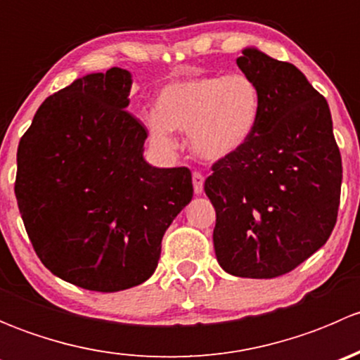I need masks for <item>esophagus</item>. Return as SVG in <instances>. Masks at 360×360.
Segmentation results:
<instances>
[{
	"mask_svg": "<svg viewBox=\"0 0 360 360\" xmlns=\"http://www.w3.org/2000/svg\"><path fill=\"white\" fill-rule=\"evenodd\" d=\"M193 190H195V193L197 195H200L202 191H203V179H205V177H203V174L202 172H198V170H193Z\"/></svg>",
	"mask_w": 360,
	"mask_h": 360,
	"instance_id": "obj_1",
	"label": "esophagus"
}]
</instances>
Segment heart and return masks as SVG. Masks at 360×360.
Wrapping results in <instances>:
<instances>
[{
    "label": "heart",
    "instance_id": "1",
    "mask_svg": "<svg viewBox=\"0 0 360 360\" xmlns=\"http://www.w3.org/2000/svg\"><path fill=\"white\" fill-rule=\"evenodd\" d=\"M261 111V92L245 72L197 75L160 90L157 112L146 127L153 143L172 146V129L188 132L197 157L217 162L237 153L252 136Z\"/></svg>",
    "mask_w": 360,
    "mask_h": 360
}]
</instances>
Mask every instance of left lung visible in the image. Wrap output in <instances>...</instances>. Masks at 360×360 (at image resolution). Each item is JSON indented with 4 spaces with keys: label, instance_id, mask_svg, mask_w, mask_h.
I'll use <instances>...</instances> for the list:
<instances>
[{
    "label": "left lung",
    "instance_id": "1",
    "mask_svg": "<svg viewBox=\"0 0 360 360\" xmlns=\"http://www.w3.org/2000/svg\"><path fill=\"white\" fill-rule=\"evenodd\" d=\"M238 68L259 86L248 143L217 160L203 190L216 209L214 250L224 271L289 274L331 237L341 193V155L328 101L296 66L245 49Z\"/></svg>",
    "mask_w": 360,
    "mask_h": 360
}]
</instances>
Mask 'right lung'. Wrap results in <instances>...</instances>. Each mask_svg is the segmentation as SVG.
<instances>
[{
    "label": "right lung",
    "instance_id": "1",
    "mask_svg": "<svg viewBox=\"0 0 360 360\" xmlns=\"http://www.w3.org/2000/svg\"><path fill=\"white\" fill-rule=\"evenodd\" d=\"M132 76L111 68L46 97L17 150L15 197L41 263L89 291L153 275L162 238L193 197L188 167L143 158L148 130L127 111Z\"/></svg>",
    "mask_w": 360,
    "mask_h": 360
}]
</instances>
